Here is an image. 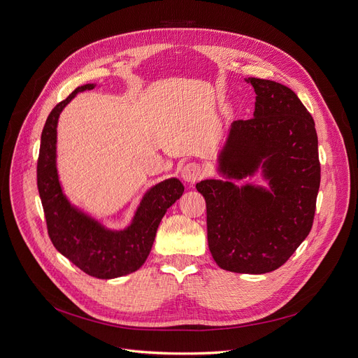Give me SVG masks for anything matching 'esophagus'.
<instances>
[{"label":"esophagus","instance_id":"34e87169","mask_svg":"<svg viewBox=\"0 0 358 358\" xmlns=\"http://www.w3.org/2000/svg\"><path fill=\"white\" fill-rule=\"evenodd\" d=\"M202 167L198 163H188L182 169V179L188 183H195L202 178Z\"/></svg>","mask_w":358,"mask_h":358}]
</instances>
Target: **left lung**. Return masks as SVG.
<instances>
[{
    "instance_id": "obj_1",
    "label": "left lung",
    "mask_w": 358,
    "mask_h": 358,
    "mask_svg": "<svg viewBox=\"0 0 358 358\" xmlns=\"http://www.w3.org/2000/svg\"><path fill=\"white\" fill-rule=\"evenodd\" d=\"M257 93L253 117L234 121L218 155L227 180L196 183L207 202L208 248L215 264L239 274L280 268L310 233L320 185L312 115L282 84L246 78ZM261 168L270 189L234 185Z\"/></svg>"
}]
</instances>
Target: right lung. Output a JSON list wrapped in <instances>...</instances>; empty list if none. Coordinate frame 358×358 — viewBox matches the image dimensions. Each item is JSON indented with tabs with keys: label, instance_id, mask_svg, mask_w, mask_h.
Wrapping results in <instances>:
<instances>
[{
	"label": "right lung",
	"instance_id": "1",
	"mask_svg": "<svg viewBox=\"0 0 358 358\" xmlns=\"http://www.w3.org/2000/svg\"><path fill=\"white\" fill-rule=\"evenodd\" d=\"M96 84L77 87L49 113L41 137L38 189L45 211L48 234L55 249L86 274L110 280L137 271L145 262L160 221L167 208L182 196L183 185L170 178L150 188L124 230H110L66 199L57 170V125L62 109L77 93Z\"/></svg>",
	"mask_w": 358,
	"mask_h": 358
}]
</instances>
